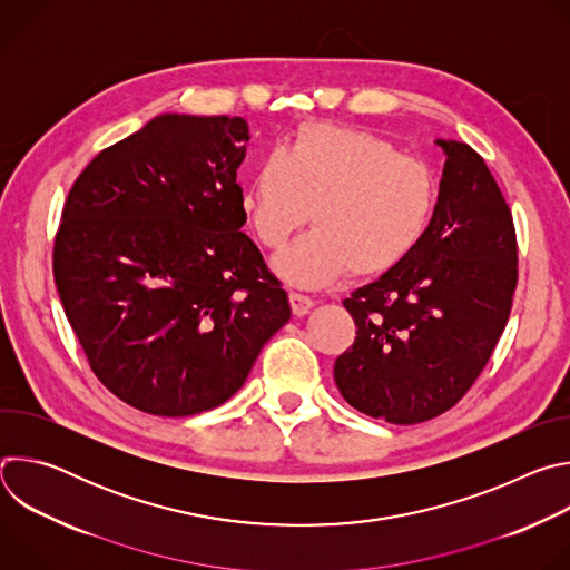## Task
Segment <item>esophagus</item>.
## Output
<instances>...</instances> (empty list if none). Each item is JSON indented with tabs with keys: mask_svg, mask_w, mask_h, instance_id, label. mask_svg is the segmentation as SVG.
<instances>
[{
	"mask_svg": "<svg viewBox=\"0 0 570 570\" xmlns=\"http://www.w3.org/2000/svg\"><path fill=\"white\" fill-rule=\"evenodd\" d=\"M288 302H291V308L295 315H306L313 308V299L308 295H302L295 291L288 293Z\"/></svg>",
	"mask_w": 570,
	"mask_h": 570,
	"instance_id": "obj_1",
	"label": "esophagus"
}]
</instances>
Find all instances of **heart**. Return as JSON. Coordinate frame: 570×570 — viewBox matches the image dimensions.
Segmentation results:
<instances>
[{
  "instance_id": "1",
  "label": "heart",
  "mask_w": 570,
  "mask_h": 570,
  "mask_svg": "<svg viewBox=\"0 0 570 570\" xmlns=\"http://www.w3.org/2000/svg\"><path fill=\"white\" fill-rule=\"evenodd\" d=\"M238 209L264 248H282L308 220L315 229L273 259L288 284L317 288L350 271L381 277L409 259L431 229L438 180L422 159L350 126L306 124L262 157Z\"/></svg>"
}]
</instances>
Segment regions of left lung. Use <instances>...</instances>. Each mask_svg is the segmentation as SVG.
<instances>
[{"instance_id":"left-lung-1","label":"left lung","mask_w":570,"mask_h":570,"mask_svg":"<svg viewBox=\"0 0 570 570\" xmlns=\"http://www.w3.org/2000/svg\"><path fill=\"white\" fill-rule=\"evenodd\" d=\"M438 146L446 161L429 234L343 302L358 332L336 358V385L356 411L390 424L453 409L490 361L517 288V232L494 176L469 144Z\"/></svg>"}]
</instances>
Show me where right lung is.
<instances>
[{
  "instance_id": "add662e5",
  "label": "right lung",
  "mask_w": 570,
  "mask_h": 570,
  "mask_svg": "<svg viewBox=\"0 0 570 570\" xmlns=\"http://www.w3.org/2000/svg\"><path fill=\"white\" fill-rule=\"evenodd\" d=\"M240 117L167 112L101 150L69 189L53 279L92 372L157 417L216 409L291 317L240 232Z\"/></svg>"
}]
</instances>
